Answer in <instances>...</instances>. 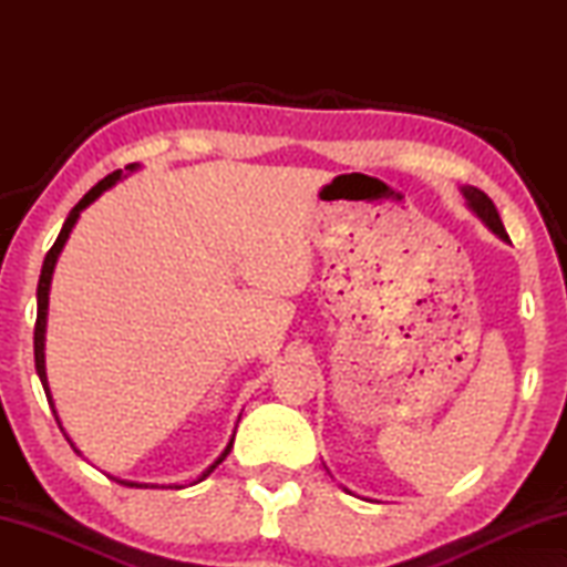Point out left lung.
<instances>
[{
  "label": "left lung",
  "instance_id": "left-lung-1",
  "mask_svg": "<svg viewBox=\"0 0 567 567\" xmlns=\"http://www.w3.org/2000/svg\"><path fill=\"white\" fill-rule=\"evenodd\" d=\"M463 195H465L467 207L473 209V213H475L480 219H483L485 227L493 229V233H495L497 237H501V239H505V243H511V239H507L505 227H503V219H501V215H497V209H495V205H493V199L487 197L483 189L470 187V185L463 187Z\"/></svg>",
  "mask_w": 567,
  "mask_h": 567
}]
</instances>
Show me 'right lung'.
Returning <instances> with one entry per match:
<instances>
[{
  "instance_id": "add662e5",
  "label": "right lung",
  "mask_w": 567,
  "mask_h": 567,
  "mask_svg": "<svg viewBox=\"0 0 567 567\" xmlns=\"http://www.w3.org/2000/svg\"><path fill=\"white\" fill-rule=\"evenodd\" d=\"M140 169V165L137 162H134V165H127L124 167V172L122 169H117V172H112V175H107L104 177L102 182H97V185H94L87 195H84L80 203H76L74 207H72V213L66 215V219H64V225H62V233H60V237H56V243L52 245V249L50 252H47V257H44V265H42V275H40V285H37V324H34V364H37V375H40V380H42V388H44V395H47V400H50V408H52V412H54V420H56V425H60V430L64 433V427H62V422H60V415H56V408H54V400H52V392H50V382H47V364H44V334H47V310H50V285H52V275H54V265H56V260H60V252L64 249V243L66 239H70V233L74 229V225H76V219H80V215H82V209H87L94 199H97L104 189H110V187H114L117 185L120 179H124L127 175H132V172H137ZM64 437H66V443H70L72 447H74V443L70 440V435L64 433ZM233 443H235V435L229 437V443H227V447L223 450V455H219L213 465H209L203 475H199L195 483H199V480H205L209 473H213V470L223 463V460L229 455V450H233ZM74 453H80V450L74 447ZM82 455V453H80ZM112 480H117L120 485H127V487H159V485H155V483H134V480H120V477H114V475H110ZM162 487H179L182 485H162Z\"/></svg>"
}]
</instances>
